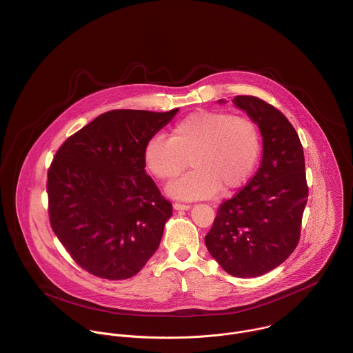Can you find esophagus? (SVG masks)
<instances>
[{
	"mask_svg": "<svg viewBox=\"0 0 353 353\" xmlns=\"http://www.w3.org/2000/svg\"><path fill=\"white\" fill-rule=\"evenodd\" d=\"M173 208H174L176 210H188L191 206H190V205H187V203H180V202H176V203L173 205Z\"/></svg>",
	"mask_w": 353,
	"mask_h": 353,
	"instance_id": "obj_1",
	"label": "esophagus"
}]
</instances>
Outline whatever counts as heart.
<instances>
[{
  "label": "heart",
  "mask_w": 353,
  "mask_h": 353,
  "mask_svg": "<svg viewBox=\"0 0 353 353\" xmlns=\"http://www.w3.org/2000/svg\"><path fill=\"white\" fill-rule=\"evenodd\" d=\"M260 152L261 130L254 119L223 110H201L179 121L169 139L152 137L144 148V162L161 181L176 179L190 163L194 170L170 184L168 192L198 199L220 190L228 194L241 188L252 176Z\"/></svg>",
  "instance_id": "obj_1"
}]
</instances>
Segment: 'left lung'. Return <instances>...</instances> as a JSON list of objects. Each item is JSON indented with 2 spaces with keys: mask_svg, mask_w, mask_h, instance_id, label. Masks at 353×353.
I'll return each instance as SVG.
<instances>
[{
  "mask_svg": "<svg viewBox=\"0 0 353 353\" xmlns=\"http://www.w3.org/2000/svg\"><path fill=\"white\" fill-rule=\"evenodd\" d=\"M232 101L257 122L263 159L250 181L219 206L205 243L225 272L256 278L281 265L299 245L308 201L305 159L296 129L276 107L256 96Z\"/></svg>",
  "mask_w": 353,
  "mask_h": 353,
  "instance_id": "8db88e82",
  "label": "left lung"
}]
</instances>
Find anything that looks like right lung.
<instances>
[{"label":"right lung","mask_w":353,"mask_h":353,"mask_svg":"<svg viewBox=\"0 0 353 353\" xmlns=\"http://www.w3.org/2000/svg\"><path fill=\"white\" fill-rule=\"evenodd\" d=\"M177 111L111 110L56 151L46 180L49 221L86 272L129 279L157 252L173 210L145 173L144 148Z\"/></svg>","instance_id":"1"}]
</instances>
